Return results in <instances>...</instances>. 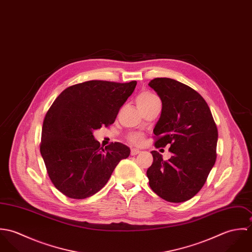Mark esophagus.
<instances>
[{
    "label": "esophagus",
    "mask_w": 252,
    "mask_h": 252,
    "mask_svg": "<svg viewBox=\"0 0 252 252\" xmlns=\"http://www.w3.org/2000/svg\"><path fill=\"white\" fill-rule=\"evenodd\" d=\"M139 153H141V151L139 149H136V148H132L131 149V155L132 156H135V155H137Z\"/></svg>",
    "instance_id": "34e87169"
}]
</instances>
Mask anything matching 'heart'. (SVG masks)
Wrapping results in <instances>:
<instances>
[{"label": "heart", "mask_w": 252, "mask_h": 252, "mask_svg": "<svg viewBox=\"0 0 252 252\" xmlns=\"http://www.w3.org/2000/svg\"><path fill=\"white\" fill-rule=\"evenodd\" d=\"M155 101H159V98L155 94H153L151 92H148V91L142 92L136 99L137 105L140 108H144V107L150 105L151 103H153ZM127 141L130 144H134V145H141V144H144V134H142L140 132L131 133L127 136Z\"/></svg>", "instance_id": "obj_1"}]
</instances>
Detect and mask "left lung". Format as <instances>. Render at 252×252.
<instances>
[{
	"mask_svg": "<svg viewBox=\"0 0 252 252\" xmlns=\"http://www.w3.org/2000/svg\"><path fill=\"white\" fill-rule=\"evenodd\" d=\"M148 85L162 101L154 145H169L173 153L165 161L158 151H151L153 163L146 172L149 186L168 202H185L202 189L216 163V122L207 102L191 87L167 77L154 78Z\"/></svg>",
	"mask_w": 252,
	"mask_h": 252,
	"instance_id": "8db88e82",
	"label": "left lung"
}]
</instances>
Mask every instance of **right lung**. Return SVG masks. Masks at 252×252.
<instances>
[{"instance_id":"right-lung-1","label":"right lung","mask_w":252,"mask_h":252,"mask_svg":"<svg viewBox=\"0 0 252 252\" xmlns=\"http://www.w3.org/2000/svg\"><path fill=\"white\" fill-rule=\"evenodd\" d=\"M137 85L89 80L66 88L47 110L40 154L48 177L65 196L81 200L100 191L120 160L130 155L121 143L103 147L93 130L111 125Z\"/></svg>"}]
</instances>
